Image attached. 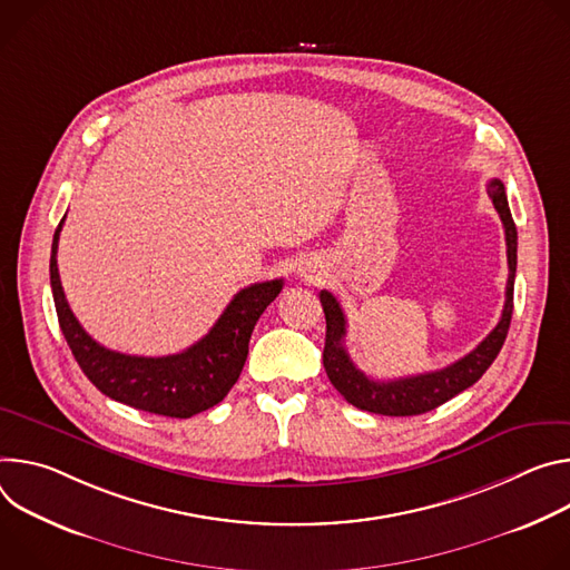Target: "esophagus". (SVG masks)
<instances>
[{"instance_id": "esophagus-1", "label": "esophagus", "mask_w": 570, "mask_h": 570, "mask_svg": "<svg viewBox=\"0 0 570 570\" xmlns=\"http://www.w3.org/2000/svg\"><path fill=\"white\" fill-rule=\"evenodd\" d=\"M305 278H309V281H312V278H314V276H307V274H305ZM314 281H317V278H314Z\"/></svg>"}]
</instances>
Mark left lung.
Here are the masks:
<instances>
[{"mask_svg":"<svg viewBox=\"0 0 570 570\" xmlns=\"http://www.w3.org/2000/svg\"><path fill=\"white\" fill-rule=\"evenodd\" d=\"M489 199L500 215L504 228V242H508V289H504V307L498 326L462 360L430 373L396 377V381H371L364 375L346 353V317L337 298L322 289L320 298L326 314V346H324V368L331 377L333 387L355 407L385 414V416H416L444 405L460 392L475 385L482 373L498 357L504 337H508L512 309H514V276H517V224L510 213L508 195H504L502 180L493 178L487 183Z\"/></svg>","mask_w":570,"mask_h":570,"instance_id":"8db88e82","label":"left lung"}]
</instances>
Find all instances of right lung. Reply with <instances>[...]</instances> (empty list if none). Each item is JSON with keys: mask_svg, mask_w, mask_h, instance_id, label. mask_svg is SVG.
Returning <instances> with one entry per match:
<instances>
[{"mask_svg": "<svg viewBox=\"0 0 570 570\" xmlns=\"http://www.w3.org/2000/svg\"><path fill=\"white\" fill-rule=\"evenodd\" d=\"M62 222L66 217L60 219L51 242V294L60 331L88 381L117 403L171 419H189L222 403L242 373L250 333L267 305L281 294L283 281L239 289L210 333L183 353L165 357L117 353L83 331L62 292L56 263Z\"/></svg>", "mask_w": 570, "mask_h": 570, "instance_id": "right-lung-1", "label": "right lung"}]
</instances>
